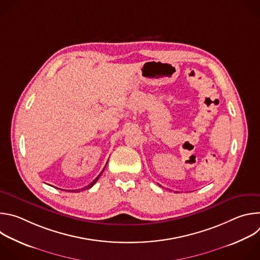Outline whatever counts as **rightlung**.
I'll use <instances>...</instances> for the list:
<instances>
[{
    "instance_id": "right-lung-1",
    "label": "right lung",
    "mask_w": 260,
    "mask_h": 260,
    "mask_svg": "<svg viewBox=\"0 0 260 260\" xmlns=\"http://www.w3.org/2000/svg\"><path fill=\"white\" fill-rule=\"evenodd\" d=\"M107 162H108V161H107ZM106 166H107V164H106ZM105 168H106V167H105ZM105 168H104V170H105ZM104 170L102 171V173H101V174H100V175H99V176H98V177H96V178H95V179H94V180H93L89 185H87V186H85V187H83V188H81V189H75V190H72V192H73V191H74V192H75V191H76V192H79V191H83V190H85V189H89L90 187H92L93 185H94V183L99 180V178H100V177H101V175L103 174Z\"/></svg>"
}]
</instances>
